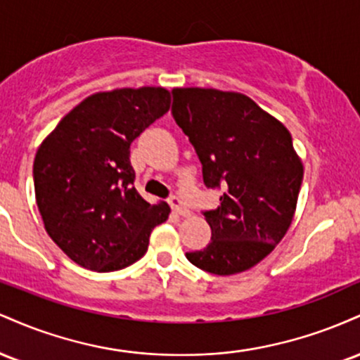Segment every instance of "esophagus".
Returning a JSON list of instances; mask_svg holds the SVG:
<instances>
[{
    "instance_id": "34e87169",
    "label": "esophagus",
    "mask_w": 360,
    "mask_h": 360,
    "mask_svg": "<svg viewBox=\"0 0 360 360\" xmlns=\"http://www.w3.org/2000/svg\"><path fill=\"white\" fill-rule=\"evenodd\" d=\"M169 205H171L172 212H176L177 214H181V217H189V210L186 208L183 200H181L179 196H171L169 198Z\"/></svg>"
}]
</instances>
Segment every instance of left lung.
Wrapping results in <instances>:
<instances>
[{
    "label": "left lung",
    "mask_w": 360,
    "mask_h": 360,
    "mask_svg": "<svg viewBox=\"0 0 360 360\" xmlns=\"http://www.w3.org/2000/svg\"><path fill=\"white\" fill-rule=\"evenodd\" d=\"M172 117L193 143L206 188L221 189L203 212L212 240L186 257L218 276L243 272L271 254L295 217L303 164L288 128L249 96L172 89Z\"/></svg>",
    "instance_id": "left-lung-1"
}]
</instances>
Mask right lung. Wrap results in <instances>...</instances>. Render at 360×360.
Segmentation results:
<instances>
[{
	"label": "right lung",
	"mask_w": 360,
	"mask_h": 360,
	"mask_svg": "<svg viewBox=\"0 0 360 360\" xmlns=\"http://www.w3.org/2000/svg\"><path fill=\"white\" fill-rule=\"evenodd\" d=\"M169 106V91L150 86L91 94L37 150L45 230L81 267L110 272L137 262L154 226L167 220V203H147L134 188L130 146Z\"/></svg>",
	"instance_id": "add662e5"
}]
</instances>
